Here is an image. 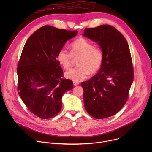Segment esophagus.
I'll list each match as a JSON object with an SVG mask.
<instances>
[{
  "mask_svg": "<svg viewBox=\"0 0 152 152\" xmlns=\"http://www.w3.org/2000/svg\"><path fill=\"white\" fill-rule=\"evenodd\" d=\"M79 84V82H73L74 86H77Z\"/></svg>",
  "mask_w": 152,
  "mask_h": 152,
  "instance_id": "1",
  "label": "esophagus"
}]
</instances>
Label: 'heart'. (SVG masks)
Listing matches in <instances>:
<instances>
[{
	"label": "heart",
	"instance_id": "b5f03b06",
	"mask_svg": "<svg viewBox=\"0 0 152 152\" xmlns=\"http://www.w3.org/2000/svg\"><path fill=\"white\" fill-rule=\"evenodd\" d=\"M56 59L65 69H70L74 59H78V67L65 73V76L75 82H80L87 78L90 74L99 72L103 62V54L99 48L83 38H79L71 45V52L62 48L58 52Z\"/></svg>",
	"mask_w": 152,
	"mask_h": 152
}]
</instances>
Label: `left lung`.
<instances>
[{"label":"left lung","mask_w":152,"mask_h":152,"mask_svg":"<svg viewBox=\"0 0 152 152\" xmlns=\"http://www.w3.org/2000/svg\"><path fill=\"white\" fill-rule=\"evenodd\" d=\"M82 35L98 43L103 54L99 72L90 80L81 83L84 106L94 118L110 117L126 103L134 80L128 43L118 30L108 25L85 28Z\"/></svg>","instance_id":"obj_1"}]
</instances>
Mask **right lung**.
Wrapping results in <instances>:
<instances>
[{
	"label": "right lung",
	"instance_id": "obj_1",
	"mask_svg": "<svg viewBox=\"0 0 152 152\" xmlns=\"http://www.w3.org/2000/svg\"><path fill=\"white\" fill-rule=\"evenodd\" d=\"M77 34L46 25L25 43L17 65L18 93L28 110L42 119L55 117L61 110L62 95L73 89V82L62 78L56 56Z\"/></svg>",
	"mask_w": 152,
	"mask_h": 152
}]
</instances>
